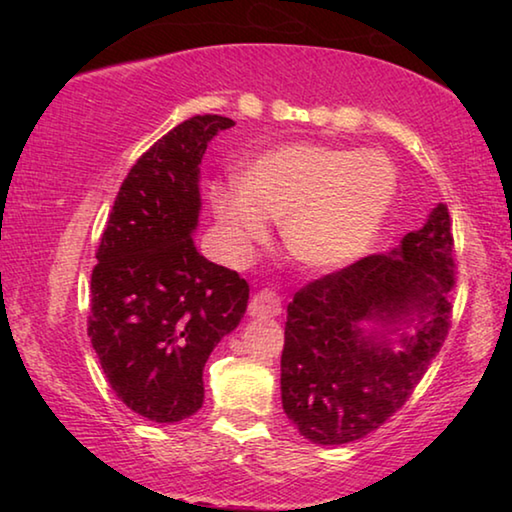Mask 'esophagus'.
Listing matches in <instances>:
<instances>
[{
    "label": "esophagus",
    "mask_w": 512,
    "mask_h": 512,
    "mask_svg": "<svg viewBox=\"0 0 512 512\" xmlns=\"http://www.w3.org/2000/svg\"><path fill=\"white\" fill-rule=\"evenodd\" d=\"M248 311H250V316H257V318L280 316L282 314V300L275 291L262 289V291L255 293L253 300H250Z\"/></svg>",
    "instance_id": "34e87169"
}]
</instances>
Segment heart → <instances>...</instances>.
<instances>
[{"mask_svg":"<svg viewBox=\"0 0 512 512\" xmlns=\"http://www.w3.org/2000/svg\"><path fill=\"white\" fill-rule=\"evenodd\" d=\"M397 194V169L381 151L284 144L241 171V187L214 185L212 207L237 255L282 223L289 253L311 268H341L370 248Z\"/></svg>","mask_w":512,"mask_h":512,"instance_id":"heart-1","label":"heart"}]
</instances>
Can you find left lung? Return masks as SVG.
Here are the masks:
<instances>
[{"label":"left lung","mask_w":512,"mask_h":512,"mask_svg":"<svg viewBox=\"0 0 512 512\" xmlns=\"http://www.w3.org/2000/svg\"><path fill=\"white\" fill-rule=\"evenodd\" d=\"M452 216L438 205L391 253H375L307 282L287 307L282 406L300 436L345 445L409 402L452 327ZM411 337L361 333L363 319L410 322ZM400 332V329H397Z\"/></svg>","instance_id":"obj_1"}]
</instances>
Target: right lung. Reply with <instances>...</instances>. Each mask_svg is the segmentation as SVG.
Segmentation results:
<instances>
[{"label":"right lung","instance_id":"add662e5","mask_svg":"<svg viewBox=\"0 0 512 512\" xmlns=\"http://www.w3.org/2000/svg\"><path fill=\"white\" fill-rule=\"evenodd\" d=\"M235 126L196 115L142 153L119 187L97 248L88 336L112 391L153 422L203 406L205 361L248 307L237 271L198 253V164L207 142Z\"/></svg>","mask_w":512,"mask_h":512}]
</instances>
